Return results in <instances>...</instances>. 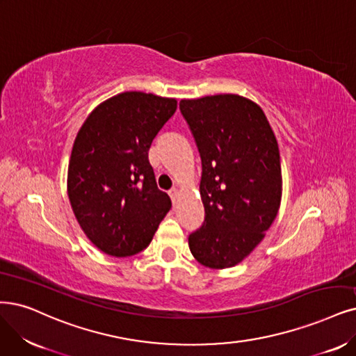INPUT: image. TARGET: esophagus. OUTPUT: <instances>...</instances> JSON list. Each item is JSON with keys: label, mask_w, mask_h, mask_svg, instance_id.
<instances>
[{"label": "esophagus", "mask_w": 356, "mask_h": 356, "mask_svg": "<svg viewBox=\"0 0 356 356\" xmlns=\"http://www.w3.org/2000/svg\"><path fill=\"white\" fill-rule=\"evenodd\" d=\"M168 193H170V196H171V200H173V202H176L177 198H179V189H177V188H173Z\"/></svg>", "instance_id": "34e87169"}]
</instances>
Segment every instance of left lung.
Instances as JSON below:
<instances>
[{
  "instance_id": "1",
  "label": "left lung",
  "mask_w": 356,
  "mask_h": 356,
  "mask_svg": "<svg viewBox=\"0 0 356 356\" xmlns=\"http://www.w3.org/2000/svg\"><path fill=\"white\" fill-rule=\"evenodd\" d=\"M180 111L201 154L200 183L205 220L189 236L200 264L238 266L277 217L283 179L277 139L252 99L220 94L181 99Z\"/></svg>"
}]
</instances>
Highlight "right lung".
Returning a JSON list of instances; mask_svg holds the SVG:
<instances>
[{"label": "right lung", "instance_id": "add662e5", "mask_svg": "<svg viewBox=\"0 0 356 356\" xmlns=\"http://www.w3.org/2000/svg\"><path fill=\"white\" fill-rule=\"evenodd\" d=\"M176 110V98L129 90L101 102L79 129L67 195L79 226L104 254L124 258L143 251L170 211L148 151Z\"/></svg>", "mask_w": 356, "mask_h": 356}]
</instances>
